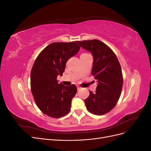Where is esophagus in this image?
Returning a JSON list of instances; mask_svg holds the SVG:
<instances>
[{
  "label": "esophagus",
  "mask_w": 151,
  "mask_h": 151,
  "mask_svg": "<svg viewBox=\"0 0 151 151\" xmlns=\"http://www.w3.org/2000/svg\"><path fill=\"white\" fill-rule=\"evenodd\" d=\"M81 87H80V86H77V90L78 91H79V90H81Z\"/></svg>",
  "instance_id": "esophagus-1"
}]
</instances>
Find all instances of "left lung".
Instances as JSON below:
<instances>
[{
    "label": "left lung",
    "instance_id": "1",
    "mask_svg": "<svg viewBox=\"0 0 151 151\" xmlns=\"http://www.w3.org/2000/svg\"><path fill=\"white\" fill-rule=\"evenodd\" d=\"M80 47L88 50L93 56L91 74L98 81L95 93L89 91L85 99L87 109L96 115H103L115 106L123 86L122 68L112 50L98 40L78 41Z\"/></svg>",
    "mask_w": 151,
    "mask_h": 151
}]
</instances>
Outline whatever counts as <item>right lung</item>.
Instances as JSON below:
<instances>
[{"label":"right lung","mask_w":151,"mask_h":151,"mask_svg":"<svg viewBox=\"0 0 151 151\" xmlns=\"http://www.w3.org/2000/svg\"><path fill=\"white\" fill-rule=\"evenodd\" d=\"M77 42L50 44L38 55L31 71V89L35 101L44 114L60 118L70 111L72 99L77 93L74 84H58L68 59L78 52Z\"/></svg>","instance_id":"add662e5"}]
</instances>
